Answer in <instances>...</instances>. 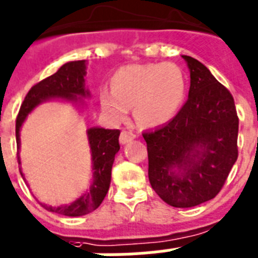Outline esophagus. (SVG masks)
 <instances>
[{"instance_id": "34e87169", "label": "esophagus", "mask_w": 258, "mask_h": 258, "mask_svg": "<svg viewBox=\"0 0 258 258\" xmlns=\"http://www.w3.org/2000/svg\"><path fill=\"white\" fill-rule=\"evenodd\" d=\"M134 138H136V134H134L132 131H126V129H124V131L121 132V134H120V142L122 145L127 144V142L132 141V140H134Z\"/></svg>"}]
</instances>
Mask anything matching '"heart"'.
Masks as SVG:
<instances>
[{
    "label": "heart",
    "instance_id": "1",
    "mask_svg": "<svg viewBox=\"0 0 258 258\" xmlns=\"http://www.w3.org/2000/svg\"><path fill=\"white\" fill-rule=\"evenodd\" d=\"M186 92V75L175 63L127 64L114 74L112 91H103L100 101L113 120H122L133 106L137 122L158 126L179 112Z\"/></svg>",
    "mask_w": 258,
    "mask_h": 258
}]
</instances>
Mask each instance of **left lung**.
<instances>
[{"label":"left lung","mask_w":258,"mask_h":258,"mask_svg":"<svg viewBox=\"0 0 258 258\" xmlns=\"http://www.w3.org/2000/svg\"><path fill=\"white\" fill-rule=\"evenodd\" d=\"M183 59L190 70L188 99L171 121L142 136L153 190L172 207L188 208L214 199L224 186L239 155V117L233 96L210 70Z\"/></svg>","instance_id":"left-lung-1"}]
</instances>
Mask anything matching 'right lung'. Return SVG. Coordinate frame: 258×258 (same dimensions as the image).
Masks as SVG:
<instances>
[{
	"label": "right lung",
	"mask_w": 258,
	"mask_h": 258,
	"mask_svg": "<svg viewBox=\"0 0 258 258\" xmlns=\"http://www.w3.org/2000/svg\"><path fill=\"white\" fill-rule=\"evenodd\" d=\"M84 76H86V60L68 61L61 66L54 75L40 80L31 87L29 93L23 100L19 108L16 120L17 148L19 149V129L27 114L38 105L48 99H66L78 101V96H88V89L84 88ZM88 141L91 145L93 163V183L89 191L80 197L76 202L60 206V207H47L46 210L56 212L64 216H83L95 211L104 201L109 190L110 174L113 165L114 155L120 150L118 129H103V127H91L88 129ZM19 163V158H18ZM22 175V172H21Z\"/></svg>",
	"instance_id": "1"
}]
</instances>
